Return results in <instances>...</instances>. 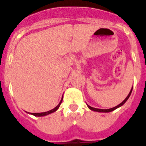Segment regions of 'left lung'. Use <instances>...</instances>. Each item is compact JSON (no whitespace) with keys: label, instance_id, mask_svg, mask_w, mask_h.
<instances>
[{"label":"left lung","instance_id":"8db88e82","mask_svg":"<svg viewBox=\"0 0 146 146\" xmlns=\"http://www.w3.org/2000/svg\"><path fill=\"white\" fill-rule=\"evenodd\" d=\"M132 90H133V87H132V89L131 90V91H130L129 94H128V96L126 97V98H125V100H124L123 102H121V104H119V105L117 106H115V107H114V108H110V109H107V110H104V109H98V108H92V107H90V105H88V108H90L91 110H93V111H96V112H100V113H109V112H111V111H113V110H115V109H117V108H120V107H121V106L123 105L125 103V102H127V100L129 98L130 96H131V92H132Z\"/></svg>","mask_w":146,"mask_h":146}]
</instances>
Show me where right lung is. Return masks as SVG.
Returning a JSON list of instances; mask_svg holds the SVG:
<instances>
[{"mask_svg": "<svg viewBox=\"0 0 146 146\" xmlns=\"http://www.w3.org/2000/svg\"><path fill=\"white\" fill-rule=\"evenodd\" d=\"M62 99H61V101H60V103H59L58 105L56 106V108H54V109L49 110V111L44 112V113H31V114H32V115H35V116H44V115H48V114L52 113H54V112L56 111V110H57L59 108H60V104H61V103H62Z\"/></svg>", "mask_w": 146, "mask_h": 146, "instance_id": "add662e5", "label": "right lung"}]
</instances>
